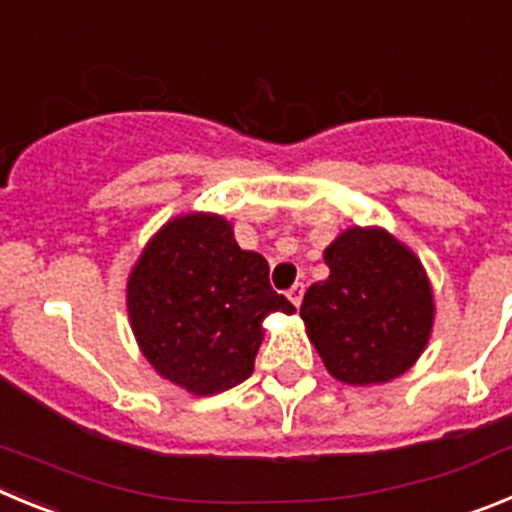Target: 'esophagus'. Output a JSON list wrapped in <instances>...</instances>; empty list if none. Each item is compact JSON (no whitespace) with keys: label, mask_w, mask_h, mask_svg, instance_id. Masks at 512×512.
I'll return each instance as SVG.
<instances>
[{"label":"esophagus","mask_w":512,"mask_h":512,"mask_svg":"<svg viewBox=\"0 0 512 512\" xmlns=\"http://www.w3.org/2000/svg\"><path fill=\"white\" fill-rule=\"evenodd\" d=\"M302 295H305V284H302V282H297L295 287H292V289H289V292H287L289 302H292V305H295V307H300Z\"/></svg>","instance_id":"34e87169"}]
</instances>
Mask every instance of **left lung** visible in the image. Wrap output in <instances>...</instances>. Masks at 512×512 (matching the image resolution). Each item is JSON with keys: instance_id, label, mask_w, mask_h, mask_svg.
<instances>
[{"instance_id": "1", "label": "left lung", "mask_w": 512, "mask_h": 512, "mask_svg": "<svg viewBox=\"0 0 512 512\" xmlns=\"http://www.w3.org/2000/svg\"><path fill=\"white\" fill-rule=\"evenodd\" d=\"M323 259L330 274L307 289L300 318L330 377L366 387L408 372L431 341L436 318L418 256L390 230L354 225Z\"/></svg>"}]
</instances>
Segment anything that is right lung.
<instances>
[{"instance_id": "add662e5", "label": "right lung", "mask_w": 512, "mask_h": 512, "mask_svg": "<svg viewBox=\"0 0 512 512\" xmlns=\"http://www.w3.org/2000/svg\"><path fill=\"white\" fill-rule=\"evenodd\" d=\"M128 318L140 354L189 395H217L251 377L271 312L295 305L269 284L261 253L243 251L215 212L161 225L128 277Z\"/></svg>"}]
</instances>
